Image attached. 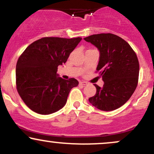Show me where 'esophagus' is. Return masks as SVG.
<instances>
[{
  "mask_svg": "<svg viewBox=\"0 0 154 154\" xmlns=\"http://www.w3.org/2000/svg\"><path fill=\"white\" fill-rule=\"evenodd\" d=\"M79 84L82 85H87L88 83L87 82H85V81H81V82H79Z\"/></svg>",
  "mask_w": 154,
  "mask_h": 154,
  "instance_id": "34e87169",
  "label": "esophagus"
}]
</instances>
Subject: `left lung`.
<instances>
[{"label": "left lung", "instance_id": "obj_1", "mask_svg": "<svg viewBox=\"0 0 154 154\" xmlns=\"http://www.w3.org/2000/svg\"><path fill=\"white\" fill-rule=\"evenodd\" d=\"M84 40L99 51L96 70L100 72L104 82L102 88L94 84L96 93L89 98V102L100 110H115L130 99L137 88L139 76L137 56L130 45L116 35L101 33Z\"/></svg>", "mask_w": 154, "mask_h": 154}]
</instances>
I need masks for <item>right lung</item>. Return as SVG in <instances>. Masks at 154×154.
Segmentation results:
<instances>
[{
	"label": "right lung",
	"mask_w": 154,
	"mask_h": 154,
	"mask_svg": "<svg viewBox=\"0 0 154 154\" xmlns=\"http://www.w3.org/2000/svg\"><path fill=\"white\" fill-rule=\"evenodd\" d=\"M82 38H43L30 44L19 58L16 82L19 95L31 110L47 115L64 106L72 88L79 82L57 74Z\"/></svg>",
	"instance_id": "right-lung-1"
}]
</instances>
